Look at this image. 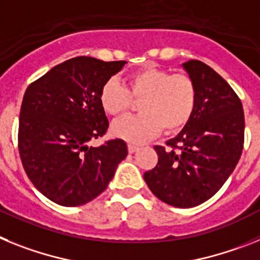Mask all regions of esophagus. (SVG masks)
Masks as SVG:
<instances>
[{"mask_svg": "<svg viewBox=\"0 0 260 260\" xmlns=\"http://www.w3.org/2000/svg\"><path fill=\"white\" fill-rule=\"evenodd\" d=\"M137 150H139V146L132 145V144H129V145H128V152L129 153H135V152H137Z\"/></svg>", "mask_w": 260, "mask_h": 260, "instance_id": "34e87169", "label": "esophagus"}]
</instances>
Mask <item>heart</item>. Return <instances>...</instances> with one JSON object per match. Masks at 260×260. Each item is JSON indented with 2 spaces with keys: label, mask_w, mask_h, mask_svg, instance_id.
Segmentation results:
<instances>
[{
  "label": "heart",
  "mask_w": 260,
  "mask_h": 260,
  "mask_svg": "<svg viewBox=\"0 0 260 260\" xmlns=\"http://www.w3.org/2000/svg\"><path fill=\"white\" fill-rule=\"evenodd\" d=\"M131 96L141 99L136 116H125L112 124L114 136L128 143L143 144L164 128L178 132L192 117L198 90L187 74H171L159 68L148 67L129 74L125 86L116 78L103 83L99 102L106 114L119 116L129 107Z\"/></svg>",
  "instance_id": "heart-1"
}]
</instances>
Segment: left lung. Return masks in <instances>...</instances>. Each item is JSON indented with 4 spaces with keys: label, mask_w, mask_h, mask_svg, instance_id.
<instances>
[{
    "label": "left lung",
    "mask_w": 260,
    "mask_h": 260,
    "mask_svg": "<svg viewBox=\"0 0 260 260\" xmlns=\"http://www.w3.org/2000/svg\"><path fill=\"white\" fill-rule=\"evenodd\" d=\"M198 90L195 111L168 146H154L158 164L144 179L159 200L191 208L211 199L233 173L243 149L245 115L229 83L198 60L182 64Z\"/></svg>",
    "instance_id": "8db88e82"
}]
</instances>
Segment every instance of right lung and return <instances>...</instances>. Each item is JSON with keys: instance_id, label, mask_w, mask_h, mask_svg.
I'll list each match as a JSON object with an SVG mask.
<instances>
[{"instance_id": "obj_1", "label": "right lung", "mask_w": 260, "mask_h": 260, "mask_svg": "<svg viewBox=\"0 0 260 260\" xmlns=\"http://www.w3.org/2000/svg\"><path fill=\"white\" fill-rule=\"evenodd\" d=\"M125 64L74 57L52 68L24 92L18 132L22 165L36 189L56 204L91 202L127 157L120 139L89 146L108 128L101 89Z\"/></svg>"}]
</instances>
